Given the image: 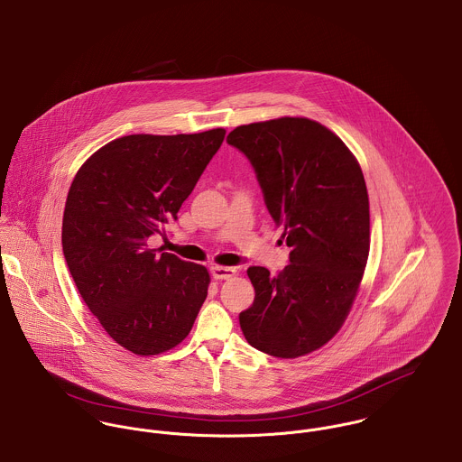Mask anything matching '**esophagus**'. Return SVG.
<instances>
[{"label":"esophagus","instance_id":"esophagus-1","mask_svg":"<svg viewBox=\"0 0 462 462\" xmlns=\"http://www.w3.org/2000/svg\"><path fill=\"white\" fill-rule=\"evenodd\" d=\"M210 275L216 280H226V278L236 277V270L234 268H225V266H212Z\"/></svg>","mask_w":462,"mask_h":462}]
</instances>
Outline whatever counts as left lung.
<instances>
[{
	"instance_id": "left-lung-1",
	"label": "left lung",
	"mask_w": 462,
	"mask_h": 462,
	"mask_svg": "<svg viewBox=\"0 0 462 462\" xmlns=\"http://www.w3.org/2000/svg\"><path fill=\"white\" fill-rule=\"evenodd\" d=\"M226 143L254 166L291 250L278 277L263 266L248 268L255 300L239 314L241 330L268 356L310 354L343 327L368 263L363 170L334 132L307 117L243 125Z\"/></svg>"
}]
</instances>
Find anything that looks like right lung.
Here are the masks:
<instances>
[{
	"mask_svg": "<svg viewBox=\"0 0 462 462\" xmlns=\"http://www.w3.org/2000/svg\"><path fill=\"white\" fill-rule=\"evenodd\" d=\"M225 134L114 139L69 187L62 219L69 273L105 332L137 356L182 343L207 298L208 272L152 248L150 237L177 221Z\"/></svg>",
	"mask_w": 462,
	"mask_h": 462,
	"instance_id": "obj_1",
	"label": "right lung"
}]
</instances>
